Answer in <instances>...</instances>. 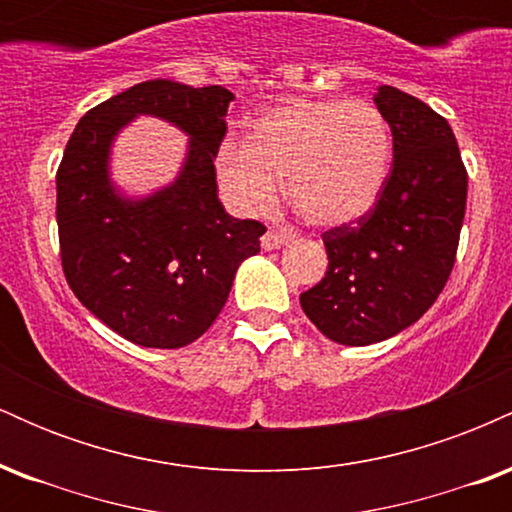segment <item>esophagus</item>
I'll return each instance as SVG.
<instances>
[{"label": "esophagus", "instance_id": "1", "mask_svg": "<svg viewBox=\"0 0 512 512\" xmlns=\"http://www.w3.org/2000/svg\"><path fill=\"white\" fill-rule=\"evenodd\" d=\"M260 243H262V250H279L289 243V236H286V233H279V231H267L262 236Z\"/></svg>", "mask_w": 512, "mask_h": 512}]
</instances>
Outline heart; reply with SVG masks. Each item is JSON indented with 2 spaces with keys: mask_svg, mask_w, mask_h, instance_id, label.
I'll return each instance as SVG.
<instances>
[{
  "mask_svg": "<svg viewBox=\"0 0 512 512\" xmlns=\"http://www.w3.org/2000/svg\"><path fill=\"white\" fill-rule=\"evenodd\" d=\"M390 161V127L373 103L296 98L252 120L245 144L223 139L214 170L223 199L238 214L272 207L276 180H284L301 219L334 228L373 209Z\"/></svg>",
  "mask_w": 512,
  "mask_h": 512,
  "instance_id": "b5f03b06",
  "label": "heart"
}]
</instances>
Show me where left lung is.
<instances>
[{
	"label": "left lung",
	"instance_id": "obj_1",
	"mask_svg": "<svg viewBox=\"0 0 512 512\" xmlns=\"http://www.w3.org/2000/svg\"><path fill=\"white\" fill-rule=\"evenodd\" d=\"M375 105L392 129V163L366 216L322 233L327 272L301 308L327 339L368 346L436 303L452 272L467 207V170L445 117L395 86Z\"/></svg>",
	"mask_w": 512,
	"mask_h": 512
}]
</instances>
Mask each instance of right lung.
Wrapping results in <instances>:
<instances>
[{
  "instance_id": "obj_1",
  "label": "right lung",
  "mask_w": 512,
  "mask_h": 512,
  "mask_svg": "<svg viewBox=\"0 0 512 512\" xmlns=\"http://www.w3.org/2000/svg\"><path fill=\"white\" fill-rule=\"evenodd\" d=\"M233 93L151 79L81 117L57 170V228L67 284L110 330L149 349L202 337L228 301L240 262L260 252V221L233 219L216 195L214 154ZM182 128L179 178L134 200L109 180V149L134 116Z\"/></svg>"
}]
</instances>
